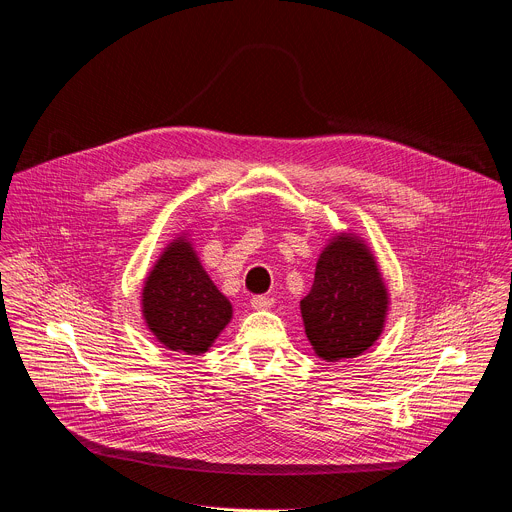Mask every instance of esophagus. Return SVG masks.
<instances>
[{
    "instance_id": "obj_1",
    "label": "esophagus",
    "mask_w": 512,
    "mask_h": 512,
    "mask_svg": "<svg viewBox=\"0 0 512 512\" xmlns=\"http://www.w3.org/2000/svg\"><path fill=\"white\" fill-rule=\"evenodd\" d=\"M273 305V299L271 297H265V295H257L251 299V307L253 309H269Z\"/></svg>"
}]
</instances>
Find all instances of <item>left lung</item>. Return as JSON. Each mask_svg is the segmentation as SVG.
Wrapping results in <instances>:
<instances>
[{
	"mask_svg": "<svg viewBox=\"0 0 512 512\" xmlns=\"http://www.w3.org/2000/svg\"><path fill=\"white\" fill-rule=\"evenodd\" d=\"M317 358L339 362L368 352L384 331L390 293L368 243L335 233L319 253L309 293L299 303Z\"/></svg>",
	"mask_w": 512,
	"mask_h": 512,
	"instance_id": "1",
	"label": "left lung"
}]
</instances>
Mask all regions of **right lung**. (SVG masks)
I'll list each match as a JSON object with an SVG mask.
<instances>
[{
	"mask_svg": "<svg viewBox=\"0 0 512 512\" xmlns=\"http://www.w3.org/2000/svg\"><path fill=\"white\" fill-rule=\"evenodd\" d=\"M146 327L170 352L205 354L233 317L231 301L217 289L183 231L170 241L140 293Z\"/></svg>",
	"mask_w": 512,
	"mask_h": 512,
	"instance_id": "add662e5",
	"label": "right lung"
}]
</instances>
